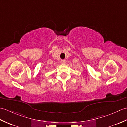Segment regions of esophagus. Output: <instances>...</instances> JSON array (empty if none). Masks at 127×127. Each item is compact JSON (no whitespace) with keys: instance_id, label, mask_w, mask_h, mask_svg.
<instances>
[{"instance_id":"34e87169","label":"esophagus","mask_w":127,"mask_h":127,"mask_svg":"<svg viewBox=\"0 0 127 127\" xmlns=\"http://www.w3.org/2000/svg\"><path fill=\"white\" fill-rule=\"evenodd\" d=\"M61 62V63H62V64H65V62H66V61L65 60H62Z\"/></svg>"}]
</instances>
